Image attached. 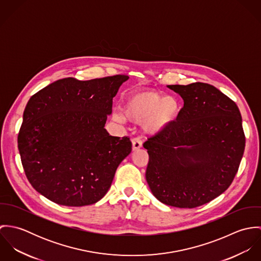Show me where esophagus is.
Segmentation results:
<instances>
[{
	"mask_svg": "<svg viewBox=\"0 0 261 261\" xmlns=\"http://www.w3.org/2000/svg\"><path fill=\"white\" fill-rule=\"evenodd\" d=\"M132 144H133V149L134 150H138L141 149L143 146V142L140 138H135L132 140Z\"/></svg>",
	"mask_w": 261,
	"mask_h": 261,
	"instance_id": "34e87169",
	"label": "esophagus"
}]
</instances>
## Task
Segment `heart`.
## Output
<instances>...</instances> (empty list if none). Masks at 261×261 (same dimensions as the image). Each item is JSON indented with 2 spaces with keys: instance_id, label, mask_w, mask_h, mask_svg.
Returning <instances> with one entry per match:
<instances>
[{
  "instance_id": "b5f03b06",
  "label": "heart",
  "mask_w": 261,
  "mask_h": 261,
  "mask_svg": "<svg viewBox=\"0 0 261 261\" xmlns=\"http://www.w3.org/2000/svg\"><path fill=\"white\" fill-rule=\"evenodd\" d=\"M180 112L181 106L176 97L142 90L127 99L123 109L124 115L121 112H115L113 118L118 122H124L126 118L135 123H144L148 134L155 135L173 123Z\"/></svg>"
}]
</instances>
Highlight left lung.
<instances>
[{
    "label": "left lung",
    "instance_id": "left-lung-1",
    "mask_svg": "<svg viewBox=\"0 0 261 261\" xmlns=\"http://www.w3.org/2000/svg\"><path fill=\"white\" fill-rule=\"evenodd\" d=\"M184 107L178 118L144 143L146 179L153 196L178 208H195L225 192L238 171L245 136L236 103L203 82L168 85Z\"/></svg>",
    "mask_w": 261,
    "mask_h": 261
}]
</instances>
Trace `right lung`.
Here are the masks:
<instances>
[{"mask_svg": "<svg viewBox=\"0 0 261 261\" xmlns=\"http://www.w3.org/2000/svg\"><path fill=\"white\" fill-rule=\"evenodd\" d=\"M127 79L63 78L29 99L18 149L26 177L41 195L81 207L108 193L118 165L132 151L128 137H112L105 128L112 98Z\"/></svg>", "mask_w": 261, "mask_h": 261, "instance_id": "right-lung-1", "label": "right lung"}]
</instances>
